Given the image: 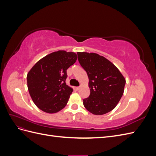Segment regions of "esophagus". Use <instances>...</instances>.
<instances>
[{
  "mask_svg": "<svg viewBox=\"0 0 156 156\" xmlns=\"http://www.w3.org/2000/svg\"><path fill=\"white\" fill-rule=\"evenodd\" d=\"M80 88H80V87H75V89H76V90H79Z\"/></svg>",
  "mask_w": 156,
  "mask_h": 156,
  "instance_id": "1",
  "label": "esophagus"
}]
</instances>
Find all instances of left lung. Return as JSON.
Masks as SVG:
<instances>
[{
	"instance_id": "left-lung-1",
	"label": "left lung",
	"mask_w": 156,
	"mask_h": 156,
	"mask_svg": "<svg viewBox=\"0 0 156 156\" xmlns=\"http://www.w3.org/2000/svg\"><path fill=\"white\" fill-rule=\"evenodd\" d=\"M78 60L88 75L90 94L84 99L86 109L102 115L116 107L123 95L126 79L115 66L104 56L78 52Z\"/></svg>"
}]
</instances>
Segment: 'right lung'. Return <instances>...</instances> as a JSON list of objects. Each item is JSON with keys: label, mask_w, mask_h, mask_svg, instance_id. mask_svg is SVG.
<instances>
[{"label": "right lung", "mask_w": 156, "mask_h": 156, "mask_svg": "<svg viewBox=\"0 0 156 156\" xmlns=\"http://www.w3.org/2000/svg\"><path fill=\"white\" fill-rule=\"evenodd\" d=\"M77 59L73 52L58 51L41 58L27 76V87L34 104L53 114L66 105L73 88L66 83V70Z\"/></svg>", "instance_id": "1"}]
</instances>
